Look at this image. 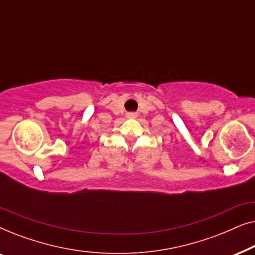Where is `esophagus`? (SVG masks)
I'll return each instance as SVG.
<instances>
[{
    "mask_svg": "<svg viewBox=\"0 0 255 255\" xmlns=\"http://www.w3.org/2000/svg\"><path fill=\"white\" fill-rule=\"evenodd\" d=\"M131 116H133V115H131Z\"/></svg>",
    "mask_w": 255,
    "mask_h": 255,
    "instance_id": "34e87169",
    "label": "esophagus"
}]
</instances>
